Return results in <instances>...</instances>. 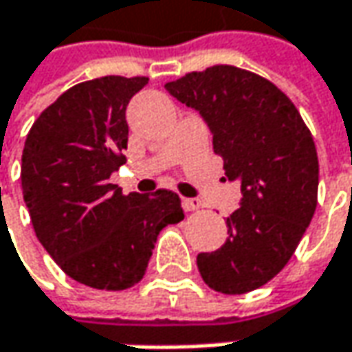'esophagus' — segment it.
<instances>
[{
    "label": "esophagus",
    "instance_id": "esophagus-1",
    "mask_svg": "<svg viewBox=\"0 0 352 352\" xmlns=\"http://www.w3.org/2000/svg\"><path fill=\"white\" fill-rule=\"evenodd\" d=\"M182 208H184V212H196V210L202 208V202L198 198H184L182 200Z\"/></svg>",
    "mask_w": 352,
    "mask_h": 352
}]
</instances>
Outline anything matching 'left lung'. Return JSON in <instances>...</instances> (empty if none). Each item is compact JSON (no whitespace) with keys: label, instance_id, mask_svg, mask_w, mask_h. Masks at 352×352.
<instances>
[{"label":"left lung","instance_id":"8db88e82","mask_svg":"<svg viewBox=\"0 0 352 352\" xmlns=\"http://www.w3.org/2000/svg\"><path fill=\"white\" fill-rule=\"evenodd\" d=\"M164 87L204 116L226 178L241 182V206L226 221L230 237L198 254L200 275L226 295L257 289L287 265L315 214L319 158L311 131L281 89L245 69L214 65Z\"/></svg>","mask_w":352,"mask_h":352}]
</instances>
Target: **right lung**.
<instances>
[{
    "instance_id": "add662e5",
    "label": "right lung",
    "mask_w": 352,
    "mask_h": 352,
    "mask_svg": "<svg viewBox=\"0 0 352 352\" xmlns=\"http://www.w3.org/2000/svg\"><path fill=\"white\" fill-rule=\"evenodd\" d=\"M146 77L109 75L65 91L33 122L21 188L35 236L69 277L122 291L148 267L154 241L184 220L178 194H122L111 174L124 162L126 104Z\"/></svg>"
}]
</instances>
